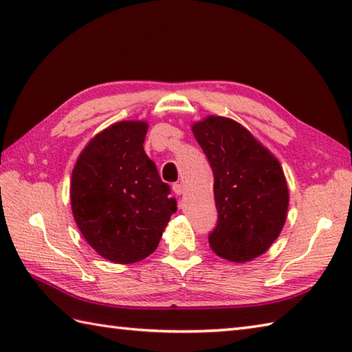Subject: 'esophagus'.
<instances>
[{
	"instance_id": "1",
	"label": "esophagus",
	"mask_w": 352,
	"mask_h": 352,
	"mask_svg": "<svg viewBox=\"0 0 352 352\" xmlns=\"http://www.w3.org/2000/svg\"><path fill=\"white\" fill-rule=\"evenodd\" d=\"M172 190H174L175 195H182V193L184 192V189H183V184H180V183H174V184H172Z\"/></svg>"
}]
</instances>
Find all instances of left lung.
<instances>
[{"instance_id": "1", "label": "left lung", "mask_w": 352, "mask_h": 352, "mask_svg": "<svg viewBox=\"0 0 352 352\" xmlns=\"http://www.w3.org/2000/svg\"><path fill=\"white\" fill-rule=\"evenodd\" d=\"M214 175L212 251L234 263L265 254L286 223L289 188L278 159L242 124L208 115L192 124Z\"/></svg>"}]
</instances>
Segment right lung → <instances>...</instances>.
<instances>
[{
  "instance_id": "obj_1",
  "label": "right lung",
  "mask_w": 352,
  "mask_h": 352,
  "mask_svg": "<svg viewBox=\"0 0 352 352\" xmlns=\"http://www.w3.org/2000/svg\"><path fill=\"white\" fill-rule=\"evenodd\" d=\"M146 121H119L87 142L71 177L80 233L102 258L136 263L153 254L177 199L144 151Z\"/></svg>"
}]
</instances>
